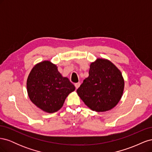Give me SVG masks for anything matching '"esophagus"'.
<instances>
[{
	"mask_svg": "<svg viewBox=\"0 0 152 152\" xmlns=\"http://www.w3.org/2000/svg\"><path fill=\"white\" fill-rule=\"evenodd\" d=\"M80 86V82H77V83H75V87H76V89L79 88Z\"/></svg>",
	"mask_w": 152,
	"mask_h": 152,
	"instance_id": "34e87169",
	"label": "esophagus"
}]
</instances>
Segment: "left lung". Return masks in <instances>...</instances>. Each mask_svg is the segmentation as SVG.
<instances>
[{
	"mask_svg": "<svg viewBox=\"0 0 152 152\" xmlns=\"http://www.w3.org/2000/svg\"><path fill=\"white\" fill-rule=\"evenodd\" d=\"M124 88L121 71L108 59L98 58L91 63L89 77L77 93L89 108L103 112L115 107L122 98Z\"/></svg>",
	"mask_w": 152,
	"mask_h": 152,
	"instance_id": "obj_1",
	"label": "left lung"
}]
</instances>
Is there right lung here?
Here are the masks:
<instances>
[{
    "label": "right lung",
    "mask_w": 152,
    "mask_h": 152,
    "mask_svg": "<svg viewBox=\"0 0 152 152\" xmlns=\"http://www.w3.org/2000/svg\"><path fill=\"white\" fill-rule=\"evenodd\" d=\"M31 102L47 113L60 109L68 94L75 87L67 77H63L56 65L49 61L37 63L31 69L26 82Z\"/></svg>",
    "instance_id": "obj_1"
}]
</instances>
